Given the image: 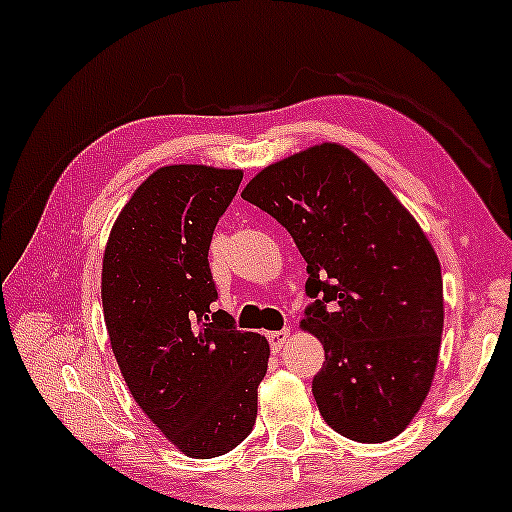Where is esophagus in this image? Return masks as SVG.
<instances>
[{
    "mask_svg": "<svg viewBox=\"0 0 512 512\" xmlns=\"http://www.w3.org/2000/svg\"><path fill=\"white\" fill-rule=\"evenodd\" d=\"M266 340H269V345H271L273 349H282V347H285V342L289 340V329L266 333Z\"/></svg>",
    "mask_w": 512,
    "mask_h": 512,
    "instance_id": "esophagus-1",
    "label": "esophagus"
}]
</instances>
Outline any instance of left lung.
I'll list each match as a JSON object with an SVG mask.
<instances>
[{
  "mask_svg": "<svg viewBox=\"0 0 512 512\" xmlns=\"http://www.w3.org/2000/svg\"><path fill=\"white\" fill-rule=\"evenodd\" d=\"M241 197L276 218L308 264L301 324L324 345L312 379L319 414L361 444L398 437L430 391L444 331V282L427 236L340 144L269 165Z\"/></svg>",
  "mask_w": 512,
  "mask_h": 512,
  "instance_id": "1",
  "label": "left lung"
}]
</instances>
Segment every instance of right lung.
<instances>
[{"label": "right lung", "mask_w": 512, "mask_h": 512, "mask_svg": "<svg viewBox=\"0 0 512 512\" xmlns=\"http://www.w3.org/2000/svg\"><path fill=\"white\" fill-rule=\"evenodd\" d=\"M241 170L160 167L114 223L103 257V315L140 409L190 457L225 455L257 418L269 342L236 331L218 299L209 246Z\"/></svg>", "instance_id": "add662e5"}]
</instances>
